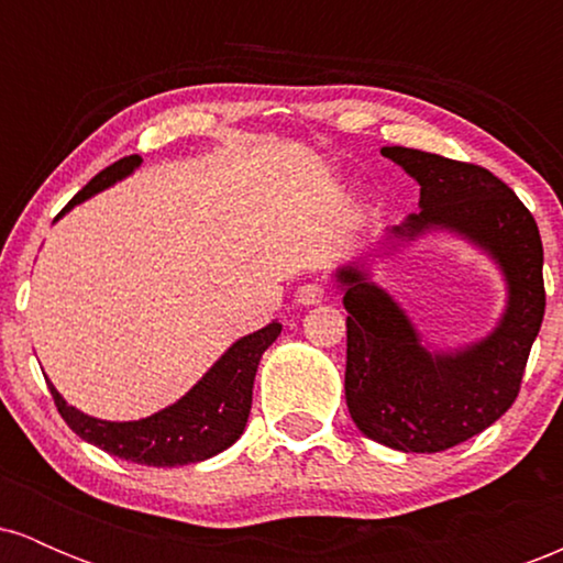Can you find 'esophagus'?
<instances>
[{
  "instance_id": "1",
  "label": "esophagus",
  "mask_w": 563,
  "mask_h": 563,
  "mask_svg": "<svg viewBox=\"0 0 563 563\" xmlns=\"http://www.w3.org/2000/svg\"><path fill=\"white\" fill-rule=\"evenodd\" d=\"M322 299H325L322 283H303V286L296 288V303H301V307H312V303H320Z\"/></svg>"
}]
</instances>
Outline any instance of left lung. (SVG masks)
Instances as JSON below:
<instances>
[{"mask_svg":"<svg viewBox=\"0 0 563 563\" xmlns=\"http://www.w3.org/2000/svg\"><path fill=\"white\" fill-rule=\"evenodd\" d=\"M421 185V214L397 235L461 232L487 249L508 280L495 333L455 354L421 346L402 309L360 269L339 273L346 318V405L365 437L402 452H442L482 434L516 402L545 314L542 241L534 217L484 166L412 147H384Z\"/></svg>","mask_w":563,"mask_h":563,"instance_id":"8db88e82","label":"left lung"}]
</instances>
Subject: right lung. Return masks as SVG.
<instances>
[{"label": "right lung", "instance_id": "add662e5", "mask_svg": "<svg viewBox=\"0 0 563 563\" xmlns=\"http://www.w3.org/2000/svg\"><path fill=\"white\" fill-rule=\"evenodd\" d=\"M140 156H126L102 169L68 200L60 214H66L70 206L81 203L92 192L113 185L115 179L126 177L134 166H140ZM280 322H269L262 331L243 335L179 402L142 421H97L70 407L53 384L47 386L63 421L84 442L124 461L140 463V466H187V463L206 461L228 450L243 434L251 412L256 367H260L264 349L280 335Z\"/></svg>", "mask_w": 563, "mask_h": 563}]
</instances>
